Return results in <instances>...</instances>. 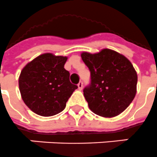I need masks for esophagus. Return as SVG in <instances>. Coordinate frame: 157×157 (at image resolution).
Segmentation results:
<instances>
[{
    "mask_svg": "<svg viewBox=\"0 0 157 157\" xmlns=\"http://www.w3.org/2000/svg\"><path fill=\"white\" fill-rule=\"evenodd\" d=\"M78 89H79V90H82V82H81V81H80V82H78Z\"/></svg>",
    "mask_w": 157,
    "mask_h": 157,
    "instance_id": "1",
    "label": "esophagus"
}]
</instances>
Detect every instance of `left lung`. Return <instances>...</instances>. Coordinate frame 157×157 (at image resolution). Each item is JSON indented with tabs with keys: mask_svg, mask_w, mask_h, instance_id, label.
Here are the masks:
<instances>
[{
	"mask_svg": "<svg viewBox=\"0 0 157 157\" xmlns=\"http://www.w3.org/2000/svg\"><path fill=\"white\" fill-rule=\"evenodd\" d=\"M81 57L91 72V84L83 90L89 109L104 117L121 113L137 91V73L131 62L109 48L96 53L82 52Z\"/></svg>",
	"mask_w": 157,
	"mask_h": 157,
	"instance_id": "1",
	"label": "left lung"
}]
</instances>
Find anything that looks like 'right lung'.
Returning <instances> with one entry per match:
<instances>
[{
  "label": "right lung",
  "instance_id": "right-lung-1",
  "mask_svg": "<svg viewBox=\"0 0 157 157\" xmlns=\"http://www.w3.org/2000/svg\"><path fill=\"white\" fill-rule=\"evenodd\" d=\"M67 57L46 52L28 62L21 71L18 86L22 100L40 116L61 113L78 86L70 81L64 68Z\"/></svg>",
  "mask_w": 157,
  "mask_h": 157
}]
</instances>
